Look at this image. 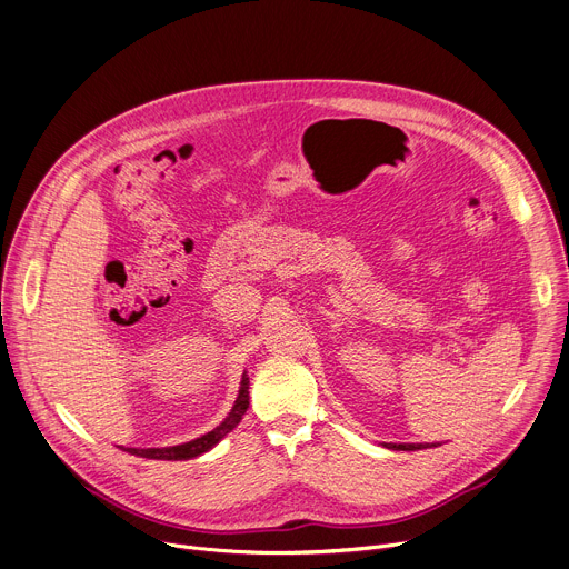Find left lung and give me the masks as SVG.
Returning a JSON list of instances; mask_svg holds the SVG:
<instances>
[{
  "label": "left lung",
  "instance_id": "obj_1",
  "mask_svg": "<svg viewBox=\"0 0 569 569\" xmlns=\"http://www.w3.org/2000/svg\"><path fill=\"white\" fill-rule=\"evenodd\" d=\"M432 446H441V443H389L387 448H391V450H423V448H432Z\"/></svg>",
  "mask_w": 569,
  "mask_h": 569
}]
</instances>
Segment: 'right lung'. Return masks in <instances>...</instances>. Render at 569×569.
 Segmentation results:
<instances>
[{
    "instance_id": "obj_1",
    "label": "right lung",
    "mask_w": 569,
    "mask_h": 569,
    "mask_svg": "<svg viewBox=\"0 0 569 569\" xmlns=\"http://www.w3.org/2000/svg\"><path fill=\"white\" fill-rule=\"evenodd\" d=\"M250 408V378L242 373V380H240V391H238V398L233 402V408L229 412V417L218 426L213 428L211 432L189 441V443H182V446H171V448H128L130 455H137V457H146V459H167V461H178V459H193L207 450H211L222 437H227L242 419V415L248 412Z\"/></svg>"
}]
</instances>
